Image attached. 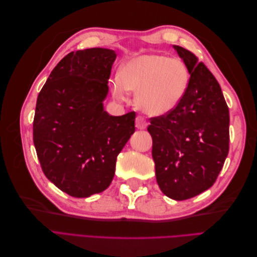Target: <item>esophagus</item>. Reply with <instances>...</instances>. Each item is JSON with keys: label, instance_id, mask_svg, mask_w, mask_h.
<instances>
[{"label": "esophagus", "instance_id": "1", "mask_svg": "<svg viewBox=\"0 0 257 257\" xmlns=\"http://www.w3.org/2000/svg\"><path fill=\"white\" fill-rule=\"evenodd\" d=\"M147 125H148V123H147V121L145 120L144 116L138 115L137 118H136V127H137L138 130H145V128L147 127Z\"/></svg>", "mask_w": 257, "mask_h": 257}]
</instances>
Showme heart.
<instances>
[{
  "label": "heart",
  "instance_id": "b5f03b06",
  "mask_svg": "<svg viewBox=\"0 0 257 257\" xmlns=\"http://www.w3.org/2000/svg\"><path fill=\"white\" fill-rule=\"evenodd\" d=\"M189 83L185 64L162 53H148L124 63L113 89L119 97L124 90L135 92V103L143 112L162 116L181 102Z\"/></svg>",
  "mask_w": 257,
  "mask_h": 257
}]
</instances>
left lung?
Returning <instances> with one entry per match:
<instances>
[{"instance_id": "obj_1", "label": "left lung", "mask_w": 257, "mask_h": 257, "mask_svg": "<svg viewBox=\"0 0 257 257\" xmlns=\"http://www.w3.org/2000/svg\"><path fill=\"white\" fill-rule=\"evenodd\" d=\"M191 75L181 102L151 118L152 158L161 191L175 200L211 188L229 149V111L219 82L194 53L174 45Z\"/></svg>"}]
</instances>
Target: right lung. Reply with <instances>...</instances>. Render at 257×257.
Masks as SVG:
<instances>
[{
    "label": "right lung",
    "mask_w": 257,
    "mask_h": 257,
    "mask_svg": "<svg viewBox=\"0 0 257 257\" xmlns=\"http://www.w3.org/2000/svg\"><path fill=\"white\" fill-rule=\"evenodd\" d=\"M116 54L90 48L69 52L37 96L33 142L45 176L61 191L84 198L110 185L116 157L135 132V112L104 110Z\"/></svg>",
    "instance_id": "right-lung-1"
}]
</instances>
